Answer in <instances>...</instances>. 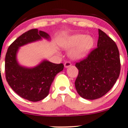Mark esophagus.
<instances>
[{
	"mask_svg": "<svg viewBox=\"0 0 128 128\" xmlns=\"http://www.w3.org/2000/svg\"><path fill=\"white\" fill-rule=\"evenodd\" d=\"M71 65H72V64H71L70 62H66L65 63H64V67H65L66 68H69L70 66H71Z\"/></svg>",
	"mask_w": 128,
	"mask_h": 128,
	"instance_id": "1",
	"label": "esophagus"
}]
</instances>
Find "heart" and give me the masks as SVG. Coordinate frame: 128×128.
I'll return each instance as SVG.
<instances>
[{"label":"heart","mask_w":128,"mask_h":128,"mask_svg":"<svg viewBox=\"0 0 128 128\" xmlns=\"http://www.w3.org/2000/svg\"><path fill=\"white\" fill-rule=\"evenodd\" d=\"M94 39L90 35L75 34L65 41L64 46L67 49H72L70 56L74 60H79L85 57L92 48Z\"/></svg>","instance_id":"obj_1"}]
</instances>
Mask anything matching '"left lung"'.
<instances>
[{"instance_id": "8db88e82", "label": "left lung", "mask_w": 128, "mask_h": 128, "mask_svg": "<svg viewBox=\"0 0 128 128\" xmlns=\"http://www.w3.org/2000/svg\"><path fill=\"white\" fill-rule=\"evenodd\" d=\"M98 31V47L75 64L78 69L75 88L82 98L89 100L104 96L116 83L120 73V53L116 44L102 30Z\"/></svg>"}]
</instances>
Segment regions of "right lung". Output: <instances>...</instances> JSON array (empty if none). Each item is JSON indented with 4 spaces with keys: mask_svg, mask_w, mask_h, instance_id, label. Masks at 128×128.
Instances as JSON below:
<instances>
[{
    "mask_svg": "<svg viewBox=\"0 0 128 128\" xmlns=\"http://www.w3.org/2000/svg\"><path fill=\"white\" fill-rule=\"evenodd\" d=\"M42 38L50 40L45 32L33 29L16 38L8 48L5 56V77L12 90L21 98L37 102L49 94L51 84L57 74L64 68L63 64H54L44 60L34 68L21 66L16 60L19 48Z\"/></svg>",
    "mask_w": 128,
    "mask_h": 128,
    "instance_id": "obj_1",
    "label": "right lung"
}]
</instances>
